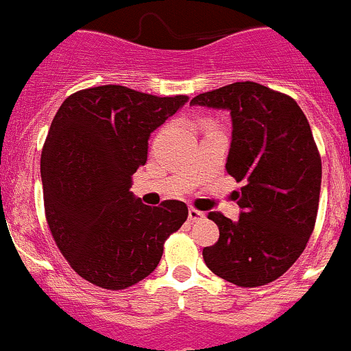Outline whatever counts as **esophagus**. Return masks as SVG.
<instances>
[{"label": "esophagus", "instance_id": "1", "mask_svg": "<svg viewBox=\"0 0 351 351\" xmlns=\"http://www.w3.org/2000/svg\"><path fill=\"white\" fill-rule=\"evenodd\" d=\"M188 217H189V220H191V222H196V220H202L203 217H205V213L199 212V210H196V208H189Z\"/></svg>", "mask_w": 351, "mask_h": 351}]
</instances>
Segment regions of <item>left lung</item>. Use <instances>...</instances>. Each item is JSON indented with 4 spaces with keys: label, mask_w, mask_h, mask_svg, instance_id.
I'll return each instance as SVG.
<instances>
[{
    "label": "left lung",
    "mask_w": 351,
    "mask_h": 351,
    "mask_svg": "<svg viewBox=\"0 0 351 351\" xmlns=\"http://www.w3.org/2000/svg\"><path fill=\"white\" fill-rule=\"evenodd\" d=\"M191 105L231 112L226 169L245 184L238 222L208 213L220 236L203 260L236 286L269 285L298 260L315 226L322 163L308 120L291 96L252 81L202 93Z\"/></svg>",
    "instance_id": "obj_1"
}]
</instances>
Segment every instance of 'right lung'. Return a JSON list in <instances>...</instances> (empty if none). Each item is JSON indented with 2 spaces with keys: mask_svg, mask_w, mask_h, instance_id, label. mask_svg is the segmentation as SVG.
Returning a JSON list of instances; mask_svg holds the SVG:
<instances>
[{
  "mask_svg": "<svg viewBox=\"0 0 351 351\" xmlns=\"http://www.w3.org/2000/svg\"><path fill=\"white\" fill-rule=\"evenodd\" d=\"M186 101L108 84L73 93L56 112L41 153L46 220L66 262L91 285L125 289L148 278L165 239L188 219L186 203L148 206L131 193L152 132Z\"/></svg>",
  "mask_w": 351,
  "mask_h": 351,
  "instance_id": "1",
  "label": "right lung"
}]
</instances>
